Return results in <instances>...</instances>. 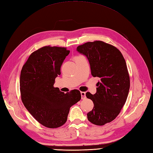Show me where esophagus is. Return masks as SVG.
Instances as JSON below:
<instances>
[{
    "label": "esophagus",
    "mask_w": 153,
    "mask_h": 153,
    "mask_svg": "<svg viewBox=\"0 0 153 153\" xmlns=\"http://www.w3.org/2000/svg\"><path fill=\"white\" fill-rule=\"evenodd\" d=\"M81 94V97H82V99H85L86 98V93L84 92V91H81L80 92Z\"/></svg>",
    "instance_id": "1"
}]
</instances>
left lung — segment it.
Segmentation results:
<instances>
[{
  "mask_svg": "<svg viewBox=\"0 0 153 153\" xmlns=\"http://www.w3.org/2000/svg\"><path fill=\"white\" fill-rule=\"evenodd\" d=\"M76 50L89 61L91 75L100 79L96 93L86 94L94 105L87 114L88 119L98 126L111 123L120 113L130 90V76L123 54L116 47L100 40L84 43Z\"/></svg>",
  "mask_w": 153,
  "mask_h": 153,
  "instance_id": "obj_1",
  "label": "left lung"
}]
</instances>
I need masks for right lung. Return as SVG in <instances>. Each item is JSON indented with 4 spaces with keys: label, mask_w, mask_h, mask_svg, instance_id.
Returning a JSON list of instances; mask_svg holds the SVG:
<instances>
[{
    "label": "right lung",
    "mask_w": 153,
    "mask_h": 153,
    "mask_svg": "<svg viewBox=\"0 0 153 153\" xmlns=\"http://www.w3.org/2000/svg\"><path fill=\"white\" fill-rule=\"evenodd\" d=\"M69 52L63 47L44 46L30 54L21 71L22 102L29 113L47 128H56L65 124L71 107L81 99L79 90L64 94L53 87Z\"/></svg>",
    "instance_id": "right-lung-1"
}]
</instances>
